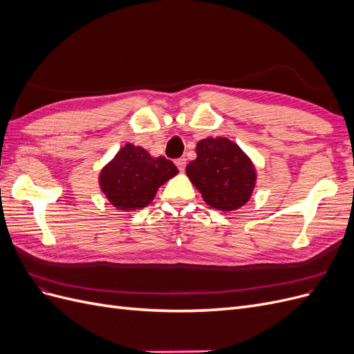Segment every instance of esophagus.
<instances>
[{"label": "esophagus", "instance_id": "1", "mask_svg": "<svg viewBox=\"0 0 354 354\" xmlns=\"http://www.w3.org/2000/svg\"><path fill=\"white\" fill-rule=\"evenodd\" d=\"M176 165H177V168L180 171H185V168H186V158H178L176 160Z\"/></svg>", "mask_w": 354, "mask_h": 354}]
</instances>
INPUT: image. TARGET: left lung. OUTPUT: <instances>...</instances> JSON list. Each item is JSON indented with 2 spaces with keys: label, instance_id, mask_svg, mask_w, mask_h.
I'll list each match as a JSON object with an SVG mask.
<instances>
[{
  "label": "left lung",
  "instance_id": "left-lung-1",
  "mask_svg": "<svg viewBox=\"0 0 354 354\" xmlns=\"http://www.w3.org/2000/svg\"><path fill=\"white\" fill-rule=\"evenodd\" d=\"M196 155L186 173L209 207L233 211L248 202L255 186V169L238 145L226 137H208L198 142Z\"/></svg>",
  "mask_w": 354,
  "mask_h": 354
}]
</instances>
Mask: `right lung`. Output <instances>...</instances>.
<instances>
[{
	"label": "right lung",
	"instance_id": "1",
	"mask_svg": "<svg viewBox=\"0 0 354 354\" xmlns=\"http://www.w3.org/2000/svg\"><path fill=\"white\" fill-rule=\"evenodd\" d=\"M178 173L165 156L153 158L140 146L125 145L100 173V187L118 209H140L151 203L159 186Z\"/></svg>",
	"mask_w": 354,
	"mask_h": 354
}]
</instances>
